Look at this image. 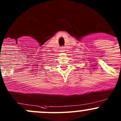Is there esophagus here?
I'll use <instances>...</instances> for the list:
<instances>
[{"label":"esophagus","mask_w":121,"mask_h":121,"mask_svg":"<svg viewBox=\"0 0 121 121\" xmlns=\"http://www.w3.org/2000/svg\"><path fill=\"white\" fill-rule=\"evenodd\" d=\"M61 52H65V49H64V47H61Z\"/></svg>","instance_id":"obj_1"}]
</instances>
